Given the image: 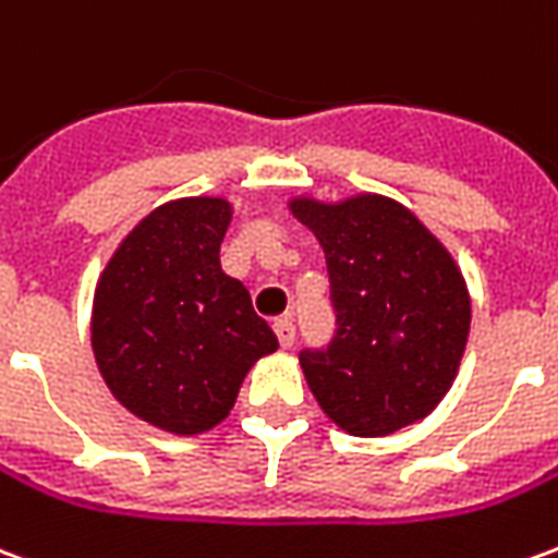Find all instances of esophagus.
<instances>
[{"label": "esophagus", "instance_id": "esophagus-1", "mask_svg": "<svg viewBox=\"0 0 558 558\" xmlns=\"http://www.w3.org/2000/svg\"><path fill=\"white\" fill-rule=\"evenodd\" d=\"M275 335H278L280 347H283V350H290L292 343H295V326H292V319H287V316L278 319V323H275Z\"/></svg>", "mask_w": 558, "mask_h": 558}]
</instances>
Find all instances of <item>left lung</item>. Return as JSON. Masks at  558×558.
Here are the masks:
<instances>
[{
  "mask_svg": "<svg viewBox=\"0 0 558 558\" xmlns=\"http://www.w3.org/2000/svg\"><path fill=\"white\" fill-rule=\"evenodd\" d=\"M290 211L326 251L338 316L326 350L299 355L316 403L352 436L427 418L454 383L472 323L454 256L391 196H292Z\"/></svg>",
  "mask_w": 558,
  "mask_h": 558,
  "instance_id": "1",
  "label": "left lung"
}]
</instances>
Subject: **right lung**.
Here are the masks:
<instances>
[{"label":"right lung","mask_w":558,"mask_h":558,"mask_svg":"<svg viewBox=\"0 0 558 558\" xmlns=\"http://www.w3.org/2000/svg\"><path fill=\"white\" fill-rule=\"evenodd\" d=\"M230 220L223 196L163 203L122 239L95 287L104 383L128 412L175 436L227 418L247 371L278 350L251 292L220 268Z\"/></svg>","instance_id":"add662e5"}]
</instances>
